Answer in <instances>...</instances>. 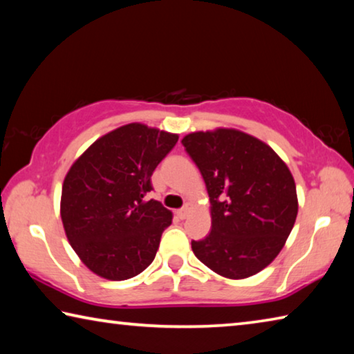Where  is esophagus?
Segmentation results:
<instances>
[{"mask_svg":"<svg viewBox=\"0 0 354 354\" xmlns=\"http://www.w3.org/2000/svg\"><path fill=\"white\" fill-rule=\"evenodd\" d=\"M190 212H192V203H187V205H185L183 209H179V211H176V215L181 220H184Z\"/></svg>","mask_w":354,"mask_h":354,"instance_id":"esophagus-1","label":"esophagus"}]
</instances>
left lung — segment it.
<instances>
[{
    "mask_svg": "<svg viewBox=\"0 0 354 354\" xmlns=\"http://www.w3.org/2000/svg\"><path fill=\"white\" fill-rule=\"evenodd\" d=\"M181 143L211 200V232L192 241L195 256L227 279L259 273L283 250L297 220L289 167L266 142L234 128L196 131Z\"/></svg>",
    "mask_w": 354,
    "mask_h": 354,
    "instance_id": "left-lung-1",
    "label": "left lung"
}]
</instances>
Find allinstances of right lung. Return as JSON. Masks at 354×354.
Returning <instances> with one entry per match:
<instances>
[{"mask_svg": "<svg viewBox=\"0 0 354 354\" xmlns=\"http://www.w3.org/2000/svg\"><path fill=\"white\" fill-rule=\"evenodd\" d=\"M178 134L129 123L95 140L65 175L61 218L71 248L88 270L129 279L154 261L173 214L145 200L151 175Z\"/></svg>", "mask_w": 354, "mask_h": 354, "instance_id": "1", "label": "right lung"}]
</instances>
